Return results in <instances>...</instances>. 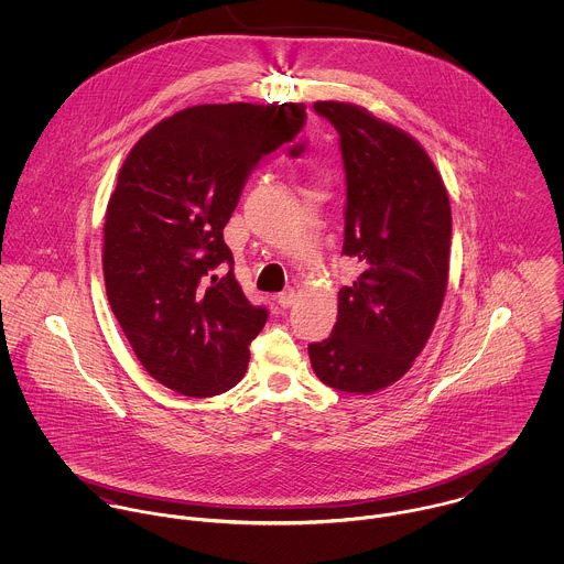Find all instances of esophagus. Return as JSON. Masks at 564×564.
I'll return each instance as SVG.
<instances>
[{"label": "esophagus", "mask_w": 564, "mask_h": 564, "mask_svg": "<svg viewBox=\"0 0 564 564\" xmlns=\"http://www.w3.org/2000/svg\"><path fill=\"white\" fill-rule=\"evenodd\" d=\"M295 300H297V295H295L293 289H286V291H282V293L275 295V302H278L282 308H291V306L295 304Z\"/></svg>", "instance_id": "1"}]
</instances>
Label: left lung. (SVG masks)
<instances>
[{"label":"left lung","mask_w":564,"mask_h":564,"mask_svg":"<svg viewBox=\"0 0 564 564\" xmlns=\"http://www.w3.org/2000/svg\"><path fill=\"white\" fill-rule=\"evenodd\" d=\"M340 137L347 177L343 253L362 273L338 291L332 334L308 345L323 384L369 395L398 382L438 319L452 242L443 177L400 128L347 101H315Z\"/></svg>","instance_id":"8db88e82"}]
</instances>
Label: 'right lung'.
<instances>
[{"label": "right lung", "instance_id": "obj_1", "mask_svg": "<svg viewBox=\"0 0 564 564\" xmlns=\"http://www.w3.org/2000/svg\"><path fill=\"white\" fill-rule=\"evenodd\" d=\"M304 123L295 101L184 108L119 171L104 224L106 295L145 371L180 395L213 398L245 376L269 313L242 295L224 228L253 166ZM217 265L229 271L217 276Z\"/></svg>", "mask_w": 564, "mask_h": 564}]
</instances>
